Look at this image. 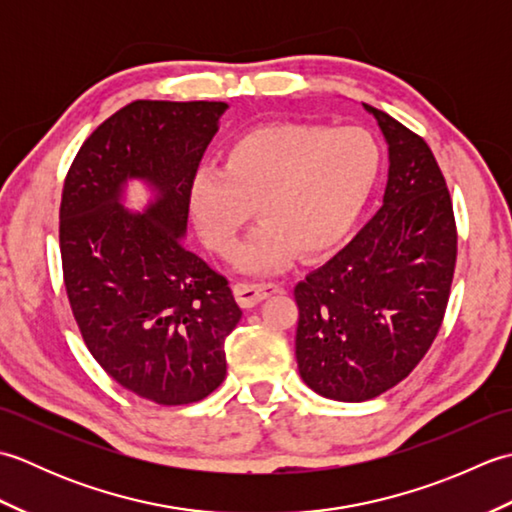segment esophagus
I'll return each mask as SVG.
<instances>
[{"instance_id":"34e87169","label":"esophagus","mask_w":512,"mask_h":512,"mask_svg":"<svg viewBox=\"0 0 512 512\" xmlns=\"http://www.w3.org/2000/svg\"><path fill=\"white\" fill-rule=\"evenodd\" d=\"M233 292L239 306L253 308L259 301L275 295V292H281V286L275 284V281H262V284H255V281H239V284H235Z\"/></svg>"}]
</instances>
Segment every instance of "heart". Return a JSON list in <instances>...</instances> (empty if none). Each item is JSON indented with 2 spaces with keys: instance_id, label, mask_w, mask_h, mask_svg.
<instances>
[{
  "instance_id": "b5f03b06",
  "label": "heart",
  "mask_w": 512,
  "mask_h": 512,
  "mask_svg": "<svg viewBox=\"0 0 512 512\" xmlns=\"http://www.w3.org/2000/svg\"><path fill=\"white\" fill-rule=\"evenodd\" d=\"M378 171L380 147L361 127H257L226 151L222 171L195 176L191 213L204 244L231 257L257 209L264 224L237 266L270 273L286 266L295 250L314 257L339 244L361 215Z\"/></svg>"
}]
</instances>
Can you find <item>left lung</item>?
Returning a JSON list of instances; mask_svg holds the SVG:
<instances>
[{"label":"left lung","instance_id":"1","mask_svg":"<svg viewBox=\"0 0 512 512\" xmlns=\"http://www.w3.org/2000/svg\"><path fill=\"white\" fill-rule=\"evenodd\" d=\"M365 110L389 145L383 206L295 288L299 374L341 402L380 396L422 361L447 312L458 257L451 195L433 151L396 118Z\"/></svg>","mask_w":512,"mask_h":512}]
</instances>
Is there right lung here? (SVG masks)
<instances>
[{
	"instance_id": "obj_1",
	"label": "right lung",
	"mask_w": 512,
	"mask_h": 512,
	"mask_svg": "<svg viewBox=\"0 0 512 512\" xmlns=\"http://www.w3.org/2000/svg\"><path fill=\"white\" fill-rule=\"evenodd\" d=\"M220 101H134L94 129L65 176L63 281L85 345L118 385L158 405L206 398L242 319L226 277L184 244L191 184L226 112ZM145 179V214L120 204Z\"/></svg>"
}]
</instances>
